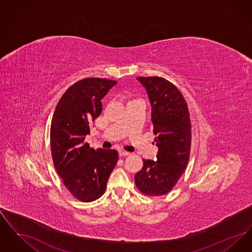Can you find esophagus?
I'll use <instances>...</instances> for the list:
<instances>
[{
    "mask_svg": "<svg viewBox=\"0 0 252 252\" xmlns=\"http://www.w3.org/2000/svg\"><path fill=\"white\" fill-rule=\"evenodd\" d=\"M130 154L128 153V152H126V151H119V156L120 157H126L129 156Z\"/></svg>",
    "mask_w": 252,
    "mask_h": 252,
    "instance_id": "esophagus-1",
    "label": "esophagus"
}]
</instances>
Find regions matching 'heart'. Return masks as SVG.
I'll return each instance as SVG.
<instances>
[{
  "label": "heart",
  "instance_id": "heart-1",
  "mask_svg": "<svg viewBox=\"0 0 252 252\" xmlns=\"http://www.w3.org/2000/svg\"><path fill=\"white\" fill-rule=\"evenodd\" d=\"M135 101H137V100H130L128 103H131V102H135Z\"/></svg>",
  "mask_w": 252,
  "mask_h": 252
}]
</instances>
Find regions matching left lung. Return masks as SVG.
Listing matches in <instances>:
<instances>
[{"label": "left lung", "mask_w": 252, "mask_h": 252, "mask_svg": "<svg viewBox=\"0 0 252 252\" xmlns=\"http://www.w3.org/2000/svg\"><path fill=\"white\" fill-rule=\"evenodd\" d=\"M146 90L158 151L156 161L143 159L135 175L137 188L144 194L159 196L170 192L189 161L191 121L186 101L179 89L158 76L137 77Z\"/></svg>", "instance_id": "1"}]
</instances>
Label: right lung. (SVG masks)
<instances>
[{"mask_svg":"<svg viewBox=\"0 0 252 252\" xmlns=\"http://www.w3.org/2000/svg\"><path fill=\"white\" fill-rule=\"evenodd\" d=\"M117 81L86 78L71 86L54 112L50 142L55 168L74 197L83 202L98 199L118 160L114 149L97 150L85 142L102 112L101 100Z\"/></svg>","mask_w":252,"mask_h":252,"instance_id":"1","label":"right lung"}]
</instances>
